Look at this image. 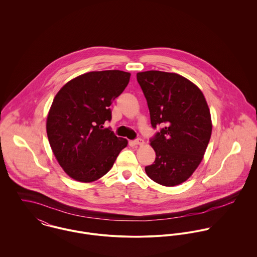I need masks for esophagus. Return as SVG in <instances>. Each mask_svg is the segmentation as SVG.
I'll list each match as a JSON object with an SVG mask.
<instances>
[{
	"label": "esophagus",
	"mask_w": 257,
	"mask_h": 257,
	"mask_svg": "<svg viewBox=\"0 0 257 257\" xmlns=\"http://www.w3.org/2000/svg\"><path fill=\"white\" fill-rule=\"evenodd\" d=\"M134 144H135L136 146H143V145L145 144V142H144L143 139H137V140L134 141Z\"/></svg>",
	"instance_id": "obj_1"
}]
</instances>
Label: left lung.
Returning a JSON list of instances; mask_svg holds the SVG:
<instances>
[{"label": "left lung", "instance_id": "obj_1", "mask_svg": "<svg viewBox=\"0 0 257 257\" xmlns=\"http://www.w3.org/2000/svg\"><path fill=\"white\" fill-rule=\"evenodd\" d=\"M137 79L147 99L153 128L150 139L156 157L146 166L156 183L172 187L185 182L201 163L212 135L211 113L201 90L176 73L146 71Z\"/></svg>", "mask_w": 257, "mask_h": 257}]
</instances>
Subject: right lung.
I'll use <instances>...</instances> for the list:
<instances>
[{
    "mask_svg": "<svg viewBox=\"0 0 257 257\" xmlns=\"http://www.w3.org/2000/svg\"><path fill=\"white\" fill-rule=\"evenodd\" d=\"M130 77L119 70L89 72L74 78L56 94L47 115V137L58 163L74 180H98L127 146L125 139L103 124L111 119L110 106Z\"/></svg>",
    "mask_w": 257,
    "mask_h": 257,
    "instance_id": "add662e5",
    "label": "right lung"
}]
</instances>
